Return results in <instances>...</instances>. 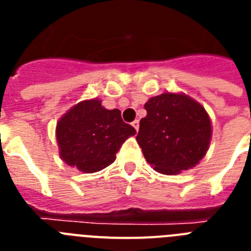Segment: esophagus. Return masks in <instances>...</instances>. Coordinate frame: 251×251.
<instances>
[{"label":"esophagus","instance_id":"esophagus-1","mask_svg":"<svg viewBox=\"0 0 251 251\" xmlns=\"http://www.w3.org/2000/svg\"><path fill=\"white\" fill-rule=\"evenodd\" d=\"M132 126L134 127V129L138 130L139 129V121H138V119H136L134 122H132Z\"/></svg>","mask_w":251,"mask_h":251}]
</instances>
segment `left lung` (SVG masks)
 Masks as SVG:
<instances>
[{"label": "left lung", "instance_id": "obj_1", "mask_svg": "<svg viewBox=\"0 0 251 251\" xmlns=\"http://www.w3.org/2000/svg\"><path fill=\"white\" fill-rule=\"evenodd\" d=\"M136 139L157 172L176 175L192 168L207 152L211 122L205 108L190 97L163 93L145 104Z\"/></svg>", "mask_w": 251, "mask_h": 251}]
</instances>
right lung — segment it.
I'll return each mask as SVG.
<instances>
[{
	"mask_svg": "<svg viewBox=\"0 0 251 251\" xmlns=\"http://www.w3.org/2000/svg\"><path fill=\"white\" fill-rule=\"evenodd\" d=\"M134 134L136 129L124 123L119 109H105L98 99L73 106L56 126L63 161L85 174L112 165L124 141Z\"/></svg>",
	"mask_w": 251,
	"mask_h": 251,
	"instance_id": "1",
	"label": "right lung"
}]
</instances>
